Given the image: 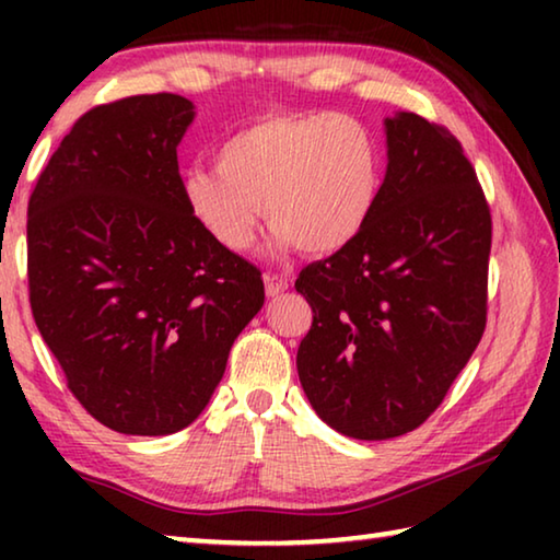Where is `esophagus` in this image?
<instances>
[{
	"instance_id": "obj_1",
	"label": "esophagus",
	"mask_w": 560,
	"mask_h": 560,
	"mask_svg": "<svg viewBox=\"0 0 560 560\" xmlns=\"http://www.w3.org/2000/svg\"><path fill=\"white\" fill-rule=\"evenodd\" d=\"M264 287H267V296L269 299H277V296H281L283 291L289 289V281L281 277V273H267V277H264Z\"/></svg>"
}]
</instances>
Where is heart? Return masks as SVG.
<instances>
[{
  "label": "heart",
  "mask_w": 560,
  "mask_h": 560,
  "mask_svg": "<svg viewBox=\"0 0 560 560\" xmlns=\"http://www.w3.org/2000/svg\"><path fill=\"white\" fill-rule=\"evenodd\" d=\"M214 170L187 173V210L230 252L257 240L259 207L283 242L306 254L343 249L381 195L375 132L346 113H271L232 132Z\"/></svg>",
  "instance_id": "1"
}]
</instances>
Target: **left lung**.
<instances>
[{
	"instance_id": "obj_1",
	"label": "left lung",
	"mask_w": 560,
	"mask_h": 560,
	"mask_svg": "<svg viewBox=\"0 0 560 560\" xmlns=\"http://www.w3.org/2000/svg\"><path fill=\"white\" fill-rule=\"evenodd\" d=\"M387 173L371 220L296 291L314 311L296 368L316 415L353 440H390L442 405L487 328L491 212L452 132L385 120Z\"/></svg>"
}]
</instances>
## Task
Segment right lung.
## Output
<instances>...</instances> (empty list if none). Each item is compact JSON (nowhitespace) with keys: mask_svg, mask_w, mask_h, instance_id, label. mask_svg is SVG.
Returning a JSON list of instances; mask_svg holds the SVG:
<instances>
[{"mask_svg":"<svg viewBox=\"0 0 560 560\" xmlns=\"http://www.w3.org/2000/svg\"><path fill=\"white\" fill-rule=\"evenodd\" d=\"M192 116L175 93L101 103L30 197L36 328L75 400L122 434L187 428L264 306L261 271L187 210L177 143Z\"/></svg>","mask_w":560,"mask_h":560,"instance_id":"1","label":"right lung"}]
</instances>
